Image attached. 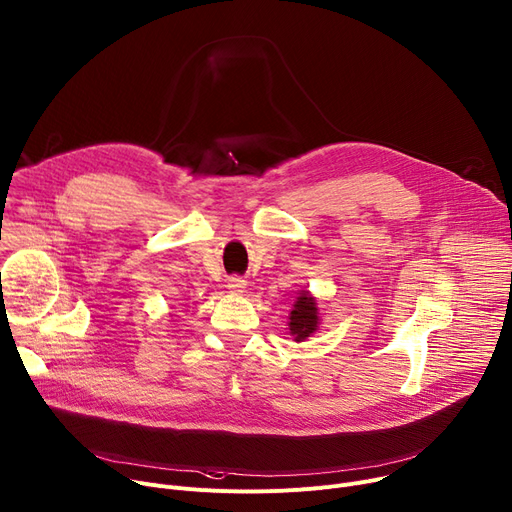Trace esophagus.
Returning a JSON list of instances; mask_svg holds the SVG:
<instances>
[{
  "label": "esophagus",
  "instance_id": "obj_1",
  "mask_svg": "<svg viewBox=\"0 0 512 512\" xmlns=\"http://www.w3.org/2000/svg\"><path fill=\"white\" fill-rule=\"evenodd\" d=\"M245 288H247V282H245L243 278L234 276V278H230V280H228V290H230L232 294H243V292H245Z\"/></svg>",
  "mask_w": 512,
  "mask_h": 512
}]
</instances>
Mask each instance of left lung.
I'll list each match as a JSON object with an SVG mask.
<instances>
[{"label":"left lung","mask_w":512,"mask_h":512,"mask_svg":"<svg viewBox=\"0 0 512 512\" xmlns=\"http://www.w3.org/2000/svg\"><path fill=\"white\" fill-rule=\"evenodd\" d=\"M290 335L294 342H304L306 337H311L319 327V309L317 300L309 292H300V296L294 302V309L290 311Z\"/></svg>","instance_id":"obj_1"}]
</instances>
